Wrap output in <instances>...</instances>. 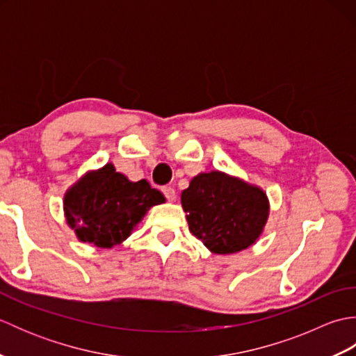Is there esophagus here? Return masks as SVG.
<instances>
[{
    "instance_id": "esophagus-1",
    "label": "esophagus",
    "mask_w": 356,
    "mask_h": 356,
    "mask_svg": "<svg viewBox=\"0 0 356 356\" xmlns=\"http://www.w3.org/2000/svg\"><path fill=\"white\" fill-rule=\"evenodd\" d=\"M162 193H163V195L166 197V200L172 202L174 199H176V191H174V188H171V186H163L162 188Z\"/></svg>"
}]
</instances>
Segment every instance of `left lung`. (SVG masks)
Wrapping results in <instances>:
<instances>
[{
    "label": "left lung",
    "mask_w": 356,
    "mask_h": 356,
    "mask_svg": "<svg viewBox=\"0 0 356 356\" xmlns=\"http://www.w3.org/2000/svg\"><path fill=\"white\" fill-rule=\"evenodd\" d=\"M182 207L190 231L214 254H234L255 243L269 214L260 188L220 171L195 176L182 193Z\"/></svg>",
    "instance_id": "obj_1"
}]
</instances>
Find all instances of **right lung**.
<instances>
[{
  "mask_svg": "<svg viewBox=\"0 0 356 356\" xmlns=\"http://www.w3.org/2000/svg\"><path fill=\"white\" fill-rule=\"evenodd\" d=\"M162 202L163 194L145 179L131 182L107 163L67 191L64 211L81 241L113 248L130 236L151 207Z\"/></svg>",
  "mask_w": 356,
  "mask_h": 356,
  "instance_id": "right-lung-1",
  "label": "right lung"
}]
</instances>
